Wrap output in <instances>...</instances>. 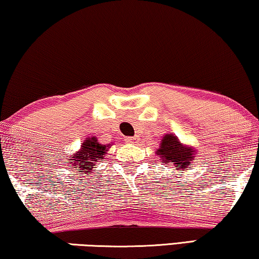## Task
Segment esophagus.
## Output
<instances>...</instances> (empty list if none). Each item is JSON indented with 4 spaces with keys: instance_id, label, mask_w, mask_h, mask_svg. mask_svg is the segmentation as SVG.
<instances>
[{
    "instance_id": "obj_1",
    "label": "esophagus",
    "mask_w": 259,
    "mask_h": 259,
    "mask_svg": "<svg viewBox=\"0 0 259 259\" xmlns=\"http://www.w3.org/2000/svg\"><path fill=\"white\" fill-rule=\"evenodd\" d=\"M138 139H139L138 137H128V138L125 139V141H126L127 143H131V145H132V143H137Z\"/></svg>"
}]
</instances>
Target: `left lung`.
<instances>
[{"mask_svg":"<svg viewBox=\"0 0 259 259\" xmlns=\"http://www.w3.org/2000/svg\"><path fill=\"white\" fill-rule=\"evenodd\" d=\"M156 154L158 157H161L162 163H165V164L172 163L175 168L183 171L188 168V165H191V161H193L196 150L191 147L182 145L178 138L174 134H165Z\"/></svg>","mask_w":259,"mask_h":259,"instance_id":"left-lung-1","label":"left lung"}]
</instances>
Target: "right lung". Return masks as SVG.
<instances>
[{"instance_id": "add662e5", "label": "right lung", "mask_w": 259, "mask_h": 259, "mask_svg": "<svg viewBox=\"0 0 259 259\" xmlns=\"http://www.w3.org/2000/svg\"><path fill=\"white\" fill-rule=\"evenodd\" d=\"M107 148H110V145H101L95 137L87 139L81 146V149L71 155L69 163L75 168L73 171H76L78 174L91 172L98 160H104Z\"/></svg>"}]
</instances>
